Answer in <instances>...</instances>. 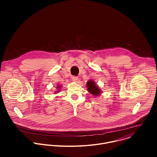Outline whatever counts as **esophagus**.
<instances>
[{"mask_svg": "<svg viewBox=\"0 0 157 157\" xmlns=\"http://www.w3.org/2000/svg\"><path fill=\"white\" fill-rule=\"evenodd\" d=\"M78 77H76V76H73L72 77V81H74V82H77V81H78Z\"/></svg>", "mask_w": 157, "mask_h": 157, "instance_id": "34e87169", "label": "esophagus"}]
</instances>
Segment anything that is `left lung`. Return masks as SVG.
Returning <instances> with one entry per match:
<instances>
[{"label": "left lung", "instance_id": "8db88e82", "mask_svg": "<svg viewBox=\"0 0 157 157\" xmlns=\"http://www.w3.org/2000/svg\"><path fill=\"white\" fill-rule=\"evenodd\" d=\"M86 88L90 94L93 95V96L94 97L100 95V94H101V90L99 88L95 82L92 79H90L87 82Z\"/></svg>", "mask_w": 157, "mask_h": 157}]
</instances>
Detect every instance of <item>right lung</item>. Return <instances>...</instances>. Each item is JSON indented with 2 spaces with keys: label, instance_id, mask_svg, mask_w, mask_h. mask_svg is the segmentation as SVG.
<instances>
[{
  "label": "right lung",
  "instance_id": "1",
  "mask_svg": "<svg viewBox=\"0 0 157 157\" xmlns=\"http://www.w3.org/2000/svg\"><path fill=\"white\" fill-rule=\"evenodd\" d=\"M61 88H62V85H59L56 87V88L57 89V90L56 91H55V94H57V93H59V92H60V90H61Z\"/></svg>",
  "mask_w": 157,
  "mask_h": 157
}]
</instances>
